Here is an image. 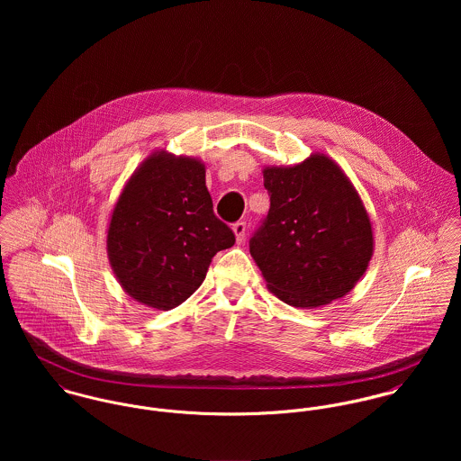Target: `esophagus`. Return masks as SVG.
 <instances>
[{"label":"esophagus","instance_id":"obj_1","mask_svg":"<svg viewBox=\"0 0 461 461\" xmlns=\"http://www.w3.org/2000/svg\"><path fill=\"white\" fill-rule=\"evenodd\" d=\"M232 230H234V234H236V241H238V243H243L245 238H247V221H238V223H234Z\"/></svg>","mask_w":461,"mask_h":461}]
</instances>
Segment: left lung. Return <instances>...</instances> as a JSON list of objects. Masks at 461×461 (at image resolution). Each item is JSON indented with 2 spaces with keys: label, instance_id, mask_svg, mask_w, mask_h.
I'll return each mask as SVG.
<instances>
[{
  "label": "left lung",
  "instance_id": "1",
  "mask_svg": "<svg viewBox=\"0 0 461 461\" xmlns=\"http://www.w3.org/2000/svg\"><path fill=\"white\" fill-rule=\"evenodd\" d=\"M269 211L250 240L267 289L284 303L316 309L346 296L366 273L375 238L364 202L327 154L264 167Z\"/></svg>",
  "mask_w": 461,
  "mask_h": 461
}]
</instances>
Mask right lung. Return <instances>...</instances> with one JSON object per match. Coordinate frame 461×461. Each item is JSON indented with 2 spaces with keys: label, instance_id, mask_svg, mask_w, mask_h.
<instances>
[{
  "label": "right lung",
  "instance_id": "add662e5",
  "mask_svg": "<svg viewBox=\"0 0 461 461\" xmlns=\"http://www.w3.org/2000/svg\"><path fill=\"white\" fill-rule=\"evenodd\" d=\"M234 241V232L212 212L205 165L158 150L141 161L121 192L106 250L132 300L170 311L197 291L216 252Z\"/></svg>",
  "mask_w": 461,
  "mask_h": 461
}]
</instances>
